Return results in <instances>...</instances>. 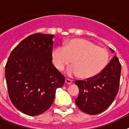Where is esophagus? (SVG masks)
Instances as JSON below:
<instances>
[{
	"mask_svg": "<svg viewBox=\"0 0 129 129\" xmlns=\"http://www.w3.org/2000/svg\"><path fill=\"white\" fill-rule=\"evenodd\" d=\"M73 82V81L69 78H66V83L68 84H71Z\"/></svg>",
	"mask_w": 129,
	"mask_h": 129,
	"instance_id": "34e87169",
	"label": "esophagus"
}]
</instances>
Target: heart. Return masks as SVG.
<instances>
[{
  "instance_id": "b5f03b06",
  "label": "heart",
  "mask_w": 129,
  "mask_h": 129,
  "mask_svg": "<svg viewBox=\"0 0 129 129\" xmlns=\"http://www.w3.org/2000/svg\"><path fill=\"white\" fill-rule=\"evenodd\" d=\"M108 60L106 49L81 39L71 40L64 48H56L52 52V60L58 70H63L72 60L73 67L68 69V74L69 76L79 75L83 79L99 75L108 64Z\"/></svg>"
}]
</instances>
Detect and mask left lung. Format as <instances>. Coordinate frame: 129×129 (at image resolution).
<instances>
[{
    "instance_id": "left-lung-1",
    "label": "left lung",
    "mask_w": 129,
    "mask_h": 129,
    "mask_svg": "<svg viewBox=\"0 0 129 129\" xmlns=\"http://www.w3.org/2000/svg\"><path fill=\"white\" fill-rule=\"evenodd\" d=\"M112 52L114 51L110 49ZM121 66L114 56L105 69L95 77L86 80H76L79 94L75 99L78 108L86 114L96 115L109 107L119 87Z\"/></svg>"
}]
</instances>
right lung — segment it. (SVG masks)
I'll use <instances>...</instances> for the list:
<instances>
[{
    "label": "right lung",
    "instance_id": "add662e5",
    "mask_svg": "<svg viewBox=\"0 0 129 129\" xmlns=\"http://www.w3.org/2000/svg\"><path fill=\"white\" fill-rule=\"evenodd\" d=\"M53 35L29 36L13 49L5 67L8 91L12 104L28 116H38L52 105L64 76L54 66Z\"/></svg>",
    "mask_w": 129,
    "mask_h": 129
}]
</instances>
